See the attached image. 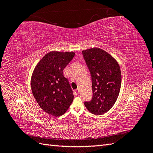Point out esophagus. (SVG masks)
Masks as SVG:
<instances>
[{
  "label": "esophagus",
  "mask_w": 153,
  "mask_h": 153,
  "mask_svg": "<svg viewBox=\"0 0 153 153\" xmlns=\"http://www.w3.org/2000/svg\"><path fill=\"white\" fill-rule=\"evenodd\" d=\"M79 89H76L75 91V94L76 95H78V94H79Z\"/></svg>",
  "instance_id": "34e87169"
}]
</instances>
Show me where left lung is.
Here are the masks:
<instances>
[{"mask_svg": "<svg viewBox=\"0 0 153 153\" xmlns=\"http://www.w3.org/2000/svg\"><path fill=\"white\" fill-rule=\"evenodd\" d=\"M92 78V98L84 105L92 114L102 115L112 108L121 89V72L118 62L105 50L82 51Z\"/></svg>", "mask_w": 153, "mask_h": 153, "instance_id": "8db88e82", "label": "left lung"}]
</instances>
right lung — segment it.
Segmentation results:
<instances>
[{"label": "right lung", "mask_w": 153, "mask_h": 153, "mask_svg": "<svg viewBox=\"0 0 153 153\" xmlns=\"http://www.w3.org/2000/svg\"><path fill=\"white\" fill-rule=\"evenodd\" d=\"M75 53L53 51L46 54L37 64L31 77L32 92L44 112L58 117L68 110L74 96L63 70Z\"/></svg>", "instance_id": "add662e5"}]
</instances>
